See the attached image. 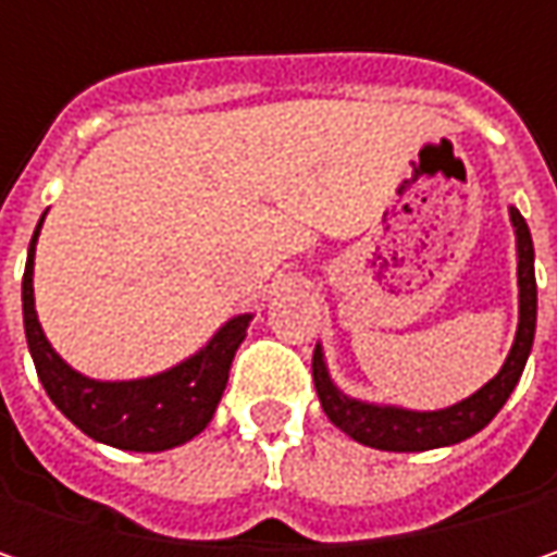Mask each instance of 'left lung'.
<instances>
[{"label": "left lung", "mask_w": 557, "mask_h": 557, "mask_svg": "<svg viewBox=\"0 0 557 557\" xmlns=\"http://www.w3.org/2000/svg\"><path fill=\"white\" fill-rule=\"evenodd\" d=\"M509 219L516 225V248H519V329L516 342L509 348V358L500 368V374L478 389L474 396L438 409V412H409L396 406H371L348 399L338 393L329 381L322 351H312V384L322 399L325 416L355 442L381 448V451H429L442 445H455L481 432L509 399L512 387L522 377L525 358L532 351L535 338V251H532V235L519 209H509Z\"/></svg>", "instance_id": "left-lung-1"}]
</instances>
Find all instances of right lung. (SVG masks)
Wrapping results in <instances>:
<instances>
[{
  "label": "right lung",
  "instance_id": "right-lung-1",
  "mask_svg": "<svg viewBox=\"0 0 557 557\" xmlns=\"http://www.w3.org/2000/svg\"><path fill=\"white\" fill-rule=\"evenodd\" d=\"M38 228L32 235L25 280H22V309H25V335L38 377L57 409L89 438L125 451H164L199 435L222 399L232 358L245 342L251 315H238L225 322L199 355H193L189 361L170 368L158 377L119 381V384L89 381L57 358V351L41 332L35 312V286H32Z\"/></svg>",
  "mask_w": 557,
  "mask_h": 557
}]
</instances>
